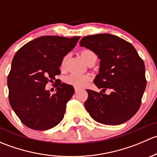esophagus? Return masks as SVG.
<instances>
[{
  "instance_id": "34e87169",
  "label": "esophagus",
  "mask_w": 157,
  "mask_h": 157,
  "mask_svg": "<svg viewBox=\"0 0 157 157\" xmlns=\"http://www.w3.org/2000/svg\"><path fill=\"white\" fill-rule=\"evenodd\" d=\"M74 90H75V93H77V92L79 91V90H80V89L77 88V87H74Z\"/></svg>"
}]
</instances>
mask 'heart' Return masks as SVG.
<instances>
[{"label":"heart","mask_w":157,"mask_h":157,"mask_svg":"<svg viewBox=\"0 0 157 157\" xmlns=\"http://www.w3.org/2000/svg\"><path fill=\"white\" fill-rule=\"evenodd\" d=\"M82 58L83 61L86 63L88 61H91L93 59H96V55L93 51L90 50V49H85L83 50L80 53ZM66 61H67V57H64L61 62V67H64L66 64ZM90 80V77L86 74H71L69 76H67L66 78V83L68 84L73 85L77 87H82L84 86L89 83Z\"/></svg>","instance_id":"b5f03b06"}]
</instances>
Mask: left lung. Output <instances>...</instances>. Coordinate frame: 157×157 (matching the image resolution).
<instances>
[{
    "label": "left lung",
    "instance_id": "8db88e82",
    "mask_svg": "<svg viewBox=\"0 0 157 157\" xmlns=\"http://www.w3.org/2000/svg\"><path fill=\"white\" fill-rule=\"evenodd\" d=\"M80 45L93 51L100 59L99 74L93 83L102 90L99 93L86 90V111L101 124L126 122L141 105L147 85L144 61L130 42L114 35L85 36ZM107 88L112 91L109 95L105 93Z\"/></svg>",
    "mask_w": 157,
    "mask_h": 157
}]
</instances>
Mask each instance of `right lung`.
I'll list each match as a JSON object with an SVG mask.
<instances>
[{"mask_svg": "<svg viewBox=\"0 0 157 157\" xmlns=\"http://www.w3.org/2000/svg\"><path fill=\"white\" fill-rule=\"evenodd\" d=\"M80 36H45L21 47L15 54L7 77L11 108L26 127L45 131L59 124L66 105L74 93L71 85L55 80L67 54ZM55 81L57 92L51 95L45 86Z\"/></svg>", "mask_w": 157, "mask_h": 157, "instance_id": "add662e5", "label": "right lung"}]
</instances>
